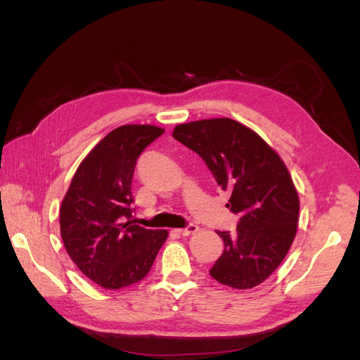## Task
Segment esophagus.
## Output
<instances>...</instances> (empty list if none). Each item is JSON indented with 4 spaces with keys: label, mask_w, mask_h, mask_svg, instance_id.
<instances>
[{
    "label": "esophagus",
    "mask_w": 360,
    "mask_h": 360,
    "mask_svg": "<svg viewBox=\"0 0 360 360\" xmlns=\"http://www.w3.org/2000/svg\"><path fill=\"white\" fill-rule=\"evenodd\" d=\"M198 229H200V227H198L196 224H188L187 227H184V229H179V233L182 235V236H188V235H193V233H196L198 232Z\"/></svg>",
    "instance_id": "obj_1"
}]
</instances>
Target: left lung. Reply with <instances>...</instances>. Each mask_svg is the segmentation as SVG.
Returning <instances> with one entry per match:
<instances>
[{
	"label": "left lung",
	"instance_id": "1",
	"mask_svg": "<svg viewBox=\"0 0 360 360\" xmlns=\"http://www.w3.org/2000/svg\"><path fill=\"white\" fill-rule=\"evenodd\" d=\"M173 137L202 158L231 193L226 207L240 217L235 232L217 231L224 250L210 275L235 289L258 286L280 266L297 232L300 202L286 165L255 131L227 117L178 125Z\"/></svg>",
	"mask_w": 360,
	"mask_h": 360
}]
</instances>
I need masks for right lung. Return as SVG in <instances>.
<instances>
[{
    "label": "right lung",
    "mask_w": 360,
    "mask_h": 360,
    "mask_svg": "<svg viewBox=\"0 0 360 360\" xmlns=\"http://www.w3.org/2000/svg\"><path fill=\"white\" fill-rule=\"evenodd\" d=\"M162 133L153 125L112 129L82 160L63 198L60 232L68 255L105 289L141 281L167 240V231H148L131 221L136 162Z\"/></svg>",
    "instance_id": "1"
}]
</instances>
